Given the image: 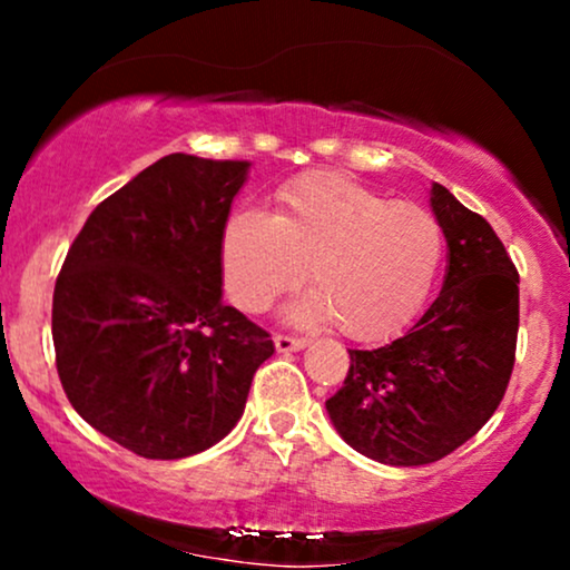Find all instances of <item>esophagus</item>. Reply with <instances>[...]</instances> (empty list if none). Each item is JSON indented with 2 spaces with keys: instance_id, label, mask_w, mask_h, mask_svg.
<instances>
[{
  "instance_id": "esophagus-1",
  "label": "esophagus",
  "mask_w": 570,
  "mask_h": 570,
  "mask_svg": "<svg viewBox=\"0 0 570 570\" xmlns=\"http://www.w3.org/2000/svg\"><path fill=\"white\" fill-rule=\"evenodd\" d=\"M273 343H276L278 353H292V351L305 348L307 340L305 337H292V335H276V337H273Z\"/></svg>"
}]
</instances>
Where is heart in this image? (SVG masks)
<instances>
[{
  "mask_svg": "<svg viewBox=\"0 0 570 570\" xmlns=\"http://www.w3.org/2000/svg\"><path fill=\"white\" fill-rule=\"evenodd\" d=\"M444 254L434 214L391 203L340 174H307L276 208L238 212L222 233V276L233 303L259 313L303 276L313 292L297 318H332L351 340H383L426 303Z\"/></svg>",
  "mask_w": 570,
  "mask_h": 570,
  "instance_id": "heart-1",
  "label": "heart"
}]
</instances>
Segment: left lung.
<instances>
[{
    "instance_id": "obj_1",
    "label": "left lung",
    "mask_w": 570,
    "mask_h": 570,
    "mask_svg": "<svg viewBox=\"0 0 570 570\" xmlns=\"http://www.w3.org/2000/svg\"><path fill=\"white\" fill-rule=\"evenodd\" d=\"M431 212L448 240L440 297L383 348L348 351L343 389L326 399L337 434L389 466L450 455L499 410L514 367L520 276L480 214L431 185Z\"/></svg>"
}]
</instances>
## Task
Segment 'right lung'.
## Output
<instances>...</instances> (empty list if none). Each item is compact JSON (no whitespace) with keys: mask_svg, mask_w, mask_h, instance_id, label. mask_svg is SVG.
Segmentation results:
<instances>
[{"mask_svg":"<svg viewBox=\"0 0 570 570\" xmlns=\"http://www.w3.org/2000/svg\"><path fill=\"white\" fill-rule=\"evenodd\" d=\"M246 160L174 153L94 208L53 292L71 407L130 453H203L244 415L273 340L222 303V233Z\"/></svg>","mask_w":570,"mask_h":570,"instance_id":"right-lung-1","label":"right lung"}]
</instances>
